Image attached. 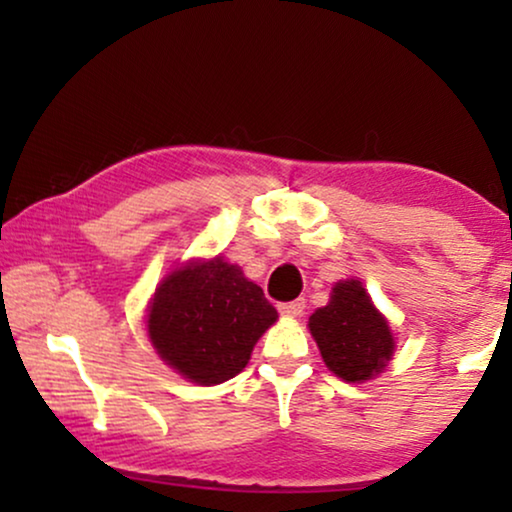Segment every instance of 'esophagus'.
Returning <instances> with one entry per match:
<instances>
[{
	"label": "esophagus",
	"instance_id": "34e87169",
	"mask_svg": "<svg viewBox=\"0 0 512 512\" xmlns=\"http://www.w3.org/2000/svg\"><path fill=\"white\" fill-rule=\"evenodd\" d=\"M277 310H279V314H284V317L296 319L305 310V300H291V303H279Z\"/></svg>",
	"mask_w": 512,
	"mask_h": 512
}]
</instances>
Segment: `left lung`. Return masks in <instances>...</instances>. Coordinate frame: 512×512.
Segmentation results:
<instances>
[{"label":"left lung","mask_w":512,"mask_h":512,"mask_svg":"<svg viewBox=\"0 0 512 512\" xmlns=\"http://www.w3.org/2000/svg\"><path fill=\"white\" fill-rule=\"evenodd\" d=\"M307 326L328 370L345 382L373 380L394 356L389 321L377 312L359 279L335 284L328 305L319 307Z\"/></svg>","instance_id":"left-lung-1"}]
</instances>
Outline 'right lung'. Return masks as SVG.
Masks as SVG:
<instances>
[{"label": "right lung", "instance_id": "add662e5", "mask_svg": "<svg viewBox=\"0 0 512 512\" xmlns=\"http://www.w3.org/2000/svg\"><path fill=\"white\" fill-rule=\"evenodd\" d=\"M277 321L263 289L221 256L170 272L153 293L146 331L167 366L202 387L235 377Z\"/></svg>", "mask_w": 512, "mask_h": 512}]
</instances>
